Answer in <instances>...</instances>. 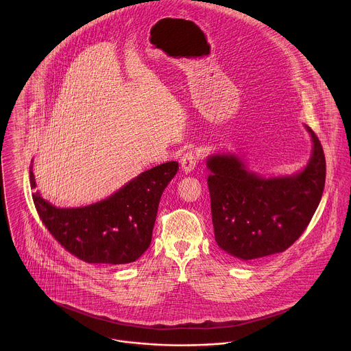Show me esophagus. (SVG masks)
<instances>
[{
  "label": "esophagus",
  "instance_id": "esophagus-1",
  "mask_svg": "<svg viewBox=\"0 0 351 351\" xmlns=\"http://www.w3.org/2000/svg\"><path fill=\"white\" fill-rule=\"evenodd\" d=\"M196 164H197V156L194 151H187L180 158V165H182V169L184 173L193 172Z\"/></svg>",
  "mask_w": 351,
  "mask_h": 351
}]
</instances>
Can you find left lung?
Instances as JSON below:
<instances>
[{
	"label": "left lung",
	"instance_id": "obj_1",
	"mask_svg": "<svg viewBox=\"0 0 351 351\" xmlns=\"http://www.w3.org/2000/svg\"><path fill=\"white\" fill-rule=\"evenodd\" d=\"M311 158L292 176L263 178L234 155L207 158V186L218 246L250 261L287 250L307 229L326 182V158L310 126Z\"/></svg>",
	"mask_w": 351,
	"mask_h": 351
}]
</instances>
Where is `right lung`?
<instances>
[{"label":"right lung","mask_w":351,"mask_h":351,"mask_svg":"<svg viewBox=\"0 0 351 351\" xmlns=\"http://www.w3.org/2000/svg\"><path fill=\"white\" fill-rule=\"evenodd\" d=\"M179 169L176 161L154 167L98 203L58 208L32 194L41 222L73 256L88 264L122 265L138 260L149 247L164 189ZM31 187L35 189L32 167Z\"/></svg>","instance_id":"1"}]
</instances>
